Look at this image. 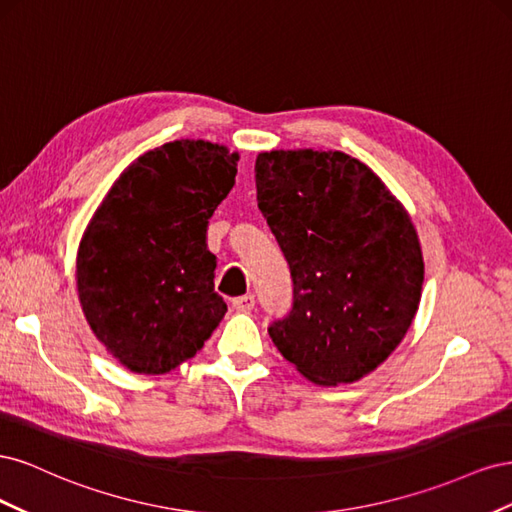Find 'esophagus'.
<instances>
[{"label": "esophagus", "mask_w": 512, "mask_h": 512, "mask_svg": "<svg viewBox=\"0 0 512 512\" xmlns=\"http://www.w3.org/2000/svg\"><path fill=\"white\" fill-rule=\"evenodd\" d=\"M254 305H256V297L252 292H247V294H243V297H237V299H232V307L235 309H239V312H252L254 309Z\"/></svg>", "instance_id": "obj_1"}]
</instances>
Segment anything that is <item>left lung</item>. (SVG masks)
Returning a JSON list of instances; mask_svg holds the SVG:
<instances>
[{
  "label": "left lung",
  "instance_id": "obj_1",
  "mask_svg": "<svg viewBox=\"0 0 512 512\" xmlns=\"http://www.w3.org/2000/svg\"><path fill=\"white\" fill-rule=\"evenodd\" d=\"M258 209L292 277V309L269 324L286 361L322 386L350 384L399 346L423 290V252L404 205L342 151H265Z\"/></svg>",
  "mask_w": 512,
  "mask_h": 512
}]
</instances>
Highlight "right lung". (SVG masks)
Segmentation results:
<instances>
[{"label":"right lung","instance_id":"1","mask_svg":"<svg viewBox=\"0 0 512 512\" xmlns=\"http://www.w3.org/2000/svg\"><path fill=\"white\" fill-rule=\"evenodd\" d=\"M237 160L190 138L147 151L85 230L76 256L83 314L134 374H166L192 359L226 314L207 226L235 185Z\"/></svg>","mask_w":512,"mask_h":512}]
</instances>
